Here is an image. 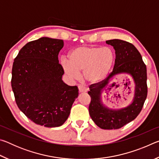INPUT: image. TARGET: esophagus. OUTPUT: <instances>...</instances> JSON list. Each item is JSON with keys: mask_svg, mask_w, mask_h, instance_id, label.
Here are the masks:
<instances>
[{"mask_svg": "<svg viewBox=\"0 0 159 159\" xmlns=\"http://www.w3.org/2000/svg\"><path fill=\"white\" fill-rule=\"evenodd\" d=\"M78 88H79V93H85L87 92V89H86V88L84 87L83 85H79L78 86Z\"/></svg>", "mask_w": 159, "mask_h": 159, "instance_id": "obj_1", "label": "esophagus"}]
</instances>
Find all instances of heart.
<instances>
[{"label":"heart","instance_id":"1","mask_svg":"<svg viewBox=\"0 0 159 159\" xmlns=\"http://www.w3.org/2000/svg\"><path fill=\"white\" fill-rule=\"evenodd\" d=\"M69 61L61 60V66L70 79H79L84 71L85 79L91 83L102 81L108 76L115 61V54L108 47L81 46L69 53Z\"/></svg>","mask_w":159,"mask_h":159}]
</instances>
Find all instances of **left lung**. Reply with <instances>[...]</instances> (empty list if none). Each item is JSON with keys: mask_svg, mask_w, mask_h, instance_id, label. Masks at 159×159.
Instances as JSON below:
<instances>
[{"mask_svg": "<svg viewBox=\"0 0 159 159\" xmlns=\"http://www.w3.org/2000/svg\"><path fill=\"white\" fill-rule=\"evenodd\" d=\"M106 43L114 48L115 64L112 72L105 79L90 85L88 95L91 101L89 114L98 127L112 130L122 128L133 120L140 113L147 96V66L140 53L130 43L119 39L109 40ZM120 73L130 75L134 80L135 93L133 102L130 106L123 108H107L101 101V90L109 84L113 77Z\"/></svg>", "mask_w": 159, "mask_h": 159, "instance_id": "left-lung-1", "label": "left lung"}]
</instances>
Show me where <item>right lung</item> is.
<instances>
[{"mask_svg": "<svg viewBox=\"0 0 159 159\" xmlns=\"http://www.w3.org/2000/svg\"><path fill=\"white\" fill-rule=\"evenodd\" d=\"M60 39L43 37L26 43L13 62L11 85L17 105L38 125L61 126L79 96L77 86L63 82L64 71L58 55Z\"/></svg>", "mask_w": 159, "mask_h": 159, "instance_id": "obj_1", "label": "right lung"}]
</instances>
